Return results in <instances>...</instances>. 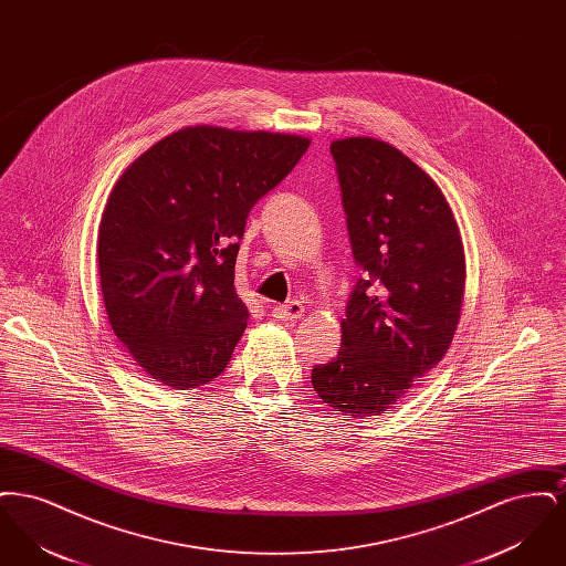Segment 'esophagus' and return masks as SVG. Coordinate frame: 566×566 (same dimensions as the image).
Masks as SVG:
<instances>
[{
  "label": "esophagus",
  "mask_w": 566,
  "mask_h": 566,
  "mask_svg": "<svg viewBox=\"0 0 566 566\" xmlns=\"http://www.w3.org/2000/svg\"><path fill=\"white\" fill-rule=\"evenodd\" d=\"M271 314H273V318H277V321H298V318L305 314V307H303V303H298V301H289V303H284V305H275Z\"/></svg>",
  "instance_id": "34e87169"
}]
</instances>
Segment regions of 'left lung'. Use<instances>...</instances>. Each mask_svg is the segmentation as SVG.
<instances>
[{
  "mask_svg": "<svg viewBox=\"0 0 566 566\" xmlns=\"http://www.w3.org/2000/svg\"><path fill=\"white\" fill-rule=\"evenodd\" d=\"M356 282L337 356L312 369L323 403L350 418L390 411L450 350L464 298L457 218L431 176L374 137L331 144Z\"/></svg>",
  "mask_w": 566,
  "mask_h": 566,
  "instance_id": "left-lung-1",
  "label": "left lung"
}]
</instances>
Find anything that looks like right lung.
Segmentation results:
<instances>
[{
    "mask_svg": "<svg viewBox=\"0 0 566 566\" xmlns=\"http://www.w3.org/2000/svg\"><path fill=\"white\" fill-rule=\"evenodd\" d=\"M310 137L197 125L167 135L116 180L97 238L114 335L163 386L190 390L231 360L248 321L235 259L252 206Z\"/></svg>",
    "mask_w": 566,
    "mask_h": 566,
    "instance_id": "1",
    "label": "right lung"
}]
</instances>
